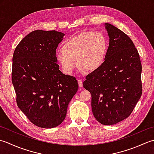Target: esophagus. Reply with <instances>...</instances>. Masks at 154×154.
Instances as JSON below:
<instances>
[{
	"label": "esophagus",
	"mask_w": 154,
	"mask_h": 154,
	"mask_svg": "<svg viewBox=\"0 0 154 154\" xmlns=\"http://www.w3.org/2000/svg\"><path fill=\"white\" fill-rule=\"evenodd\" d=\"M78 85H79L80 87L82 86V80H80V79H78Z\"/></svg>",
	"instance_id": "obj_1"
}]
</instances>
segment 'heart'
I'll return each mask as SVG.
<instances>
[{"mask_svg": "<svg viewBox=\"0 0 154 154\" xmlns=\"http://www.w3.org/2000/svg\"><path fill=\"white\" fill-rule=\"evenodd\" d=\"M108 41L99 32H85L66 41L63 48L56 52V58L66 73L78 66L87 72L95 71L102 65L108 51Z\"/></svg>", "mask_w": 154, "mask_h": 154, "instance_id": "obj_1", "label": "heart"}]
</instances>
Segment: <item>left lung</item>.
<instances>
[{"label":"left lung","instance_id":"8db88e82","mask_svg":"<svg viewBox=\"0 0 154 154\" xmlns=\"http://www.w3.org/2000/svg\"><path fill=\"white\" fill-rule=\"evenodd\" d=\"M105 60L86 77L83 86L92 95L94 116L103 125H113L131 114L142 94L139 53L127 34L109 23Z\"/></svg>","mask_w":154,"mask_h":154}]
</instances>
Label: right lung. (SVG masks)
Masks as SVG:
<instances>
[{"instance_id": "obj_1", "label": "right lung", "mask_w": 154, "mask_h": 154, "mask_svg": "<svg viewBox=\"0 0 154 154\" xmlns=\"http://www.w3.org/2000/svg\"><path fill=\"white\" fill-rule=\"evenodd\" d=\"M64 34L32 31L21 40L12 57V82L18 107L36 126L52 128L66 118L78 90L76 78L62 73L56 49Z\"/></svg>"}]
</instances>
